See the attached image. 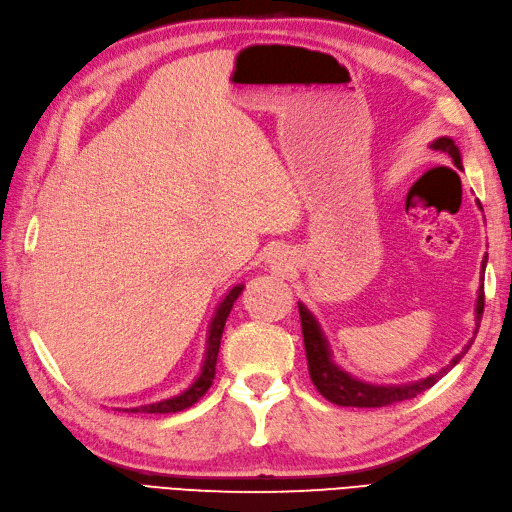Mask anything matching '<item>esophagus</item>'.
I'll use <instances>...</instances> for the list:
<instances>
[{
    "label": "esophagus",
    "mask_w": 512,
    "mask_h": 512,
    "mask_svg": "<svg viewBox=\"0 0 512 512\" xmlns=\"http://www.w3.org/2000/svg\"><path fill=\"white\" fill-rule=\"evenodd\" d=\"M272 264L277 266V268H281V270L287 268V255L283 251H277V253L272 255Z\"/></svg>",
    "instance_id": "34e87169"
}]
</instances>
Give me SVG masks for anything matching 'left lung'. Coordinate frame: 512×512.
Instances as JSON below:
<instances>
[{
    "instance_id": "8db88e82",
    "label": "left lung",
    "mask_w": 512,
    "mask_h": 512,
    "mask_svg": "<svg viewBox=\"0 0 512 512\" xmlns=\"http://www.w3.org/2000/svg\"><path fill=\"white\" fill-rule=\"evenodd\" d=\"M432 149L448 153L454 160V166L463 168L461 153H458V147L454 144V140L439 138V140L432 142ZM484 266H487V257L482 259V272H484ZM476 311H478V326H480V318H482V311H484V283L480 285L478 309ZM298 313H300V329H303V342H305V355H307L311 383L316 385V389L322 393L326 400L337 404V406H357V409H381V406L411 400V398L419 396V393L428 391L432 385L439 381L443 374H448L458 363V359H461L465 352L469 350L471 342H474V339H471L461 355L452 359L448 368H443L435 376H428V378H424V381H417V383H411V385L376 387V385L355 381V378L344 374L342 370L337 368V365H333L329 348H326V342H324V337L320 333L318 322L313 320V316L305 309V305H298Z\"/></svg>"
}]
</instances>
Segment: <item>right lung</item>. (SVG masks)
<instances>
[{
    "label": "right lung",
    "instance_id": "1",
    "mask_svg": "<svg viewBox=\"0 0 512 512\" xmlns=\"http://www.w3.org/2000/svg\"><path fill=\"white\" fill-rule=\"evenodd\" d=\"M242 292V285L233 287V290L225 296L222 300L220 307L216 309V316L212 320V326H209V339H207V357H205V365H203V372L199 376V381H196L188 391H183L181 396H175L170 400L164 402H155V404H147V406H138V409H129L131 413H177L183 409H190V406L201 400L207 389L212 387L214 378H216V361H218V350H220V337L222 331H225V322L229 318V311L235 303V298L240 296Z\"/></svg>",
    "mask_w": 512,
    "mask_h": 512
}]
</instances>
